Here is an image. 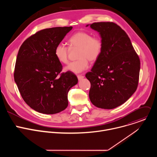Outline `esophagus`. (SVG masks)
Masks as SVG:
<instances>
[{
    "mask_svg": "<svg viewBox=\"0 0 157 157\" xmlns=\"http://www.w3.org/2000/svg\"><path fill=\"white\" fill-rule=\"evenodd\" d=\"M77 77H78V79L79 80H81V79H82V78H84V76L83 75H78L77 76Z\"/></svg>",
    "mask_w": 157,
    "mask_h": 157,
    "instance_id": "esophagus-1",
    "label": "esophagus"
}]
</instances>
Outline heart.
Wrapping results in <instances>:
<instances>
[{"label":"heart","mask_w":157,"mask_h":157,"mask_svg":"<svg viewBox=\"0 0 157 157\" xmlns=\"http://www.w3.org/2000/svg\"><path fill=\"white\" fill-rule=\"evenodd\" d=\"M70 46L73 48L79 49L77 61L70 63L65 70L75 73H81L87 69L89 60L96 61L101 55L103 43L98 36H93L91 33L80 31L75 33L69 40ZM69 50L64 44L58 43L55 49V55L57 59L63 64L69 61Z\"/></svg>","instance_id":"b5f03b06"}]
</instances>
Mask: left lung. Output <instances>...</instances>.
<instances>
[{"label": "left lung", "mask_w": 157, "mask_h": 157, "mask_svg": "<svg viewBox=\"0 0 157 157\" xmlns=\"http://www.w3.org/2000/svg\"><path fill=\"white\" fill-rule=\"evenodd\" d=\"M90 27L99 32L103 48L91 71L86 74L91 82L89 99L99 108L112 109L124 104L136 92L140 61L128 36L118 25L95 22Z\"/></svg>", "instance_id": "1"}]
</instances>
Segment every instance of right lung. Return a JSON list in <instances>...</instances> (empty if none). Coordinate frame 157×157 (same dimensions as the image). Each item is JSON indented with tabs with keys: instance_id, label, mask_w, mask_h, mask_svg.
Returning a JSON list of instances; mask_svg holds the SVG:
<instances>
[{
	"instance_id": "right-lung-1",
	"label": "right lung",
	"mask_w": 157,
	"mask_h": 157,
	"mask_svg": "<svg viewBox=\"0 0 157 157\" xmlns=\"http://www.w3.org/2000/svg\"><path fill=\"white\" fill-rule=\"evenodd\" d=\"M72 27L40 30L26 39L17 57L14 80L25 103L38 113L54 114L68 105V93L78 83L71 71L61 73L63 66L55 49Z\"/></svg>"
}]
</instances>
